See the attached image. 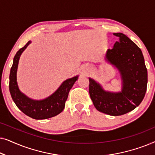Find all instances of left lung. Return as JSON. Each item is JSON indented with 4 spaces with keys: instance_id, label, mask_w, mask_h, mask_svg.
<instances>
[{
    "instance_id": "1",
    "label": "left lung",
    "mask_w": 155,
    "mask_h": 155,
    "mask_svg": "<svg viewBox=\"0 0 155 155\" xmlns=\"http://www.w3.org/2000/svg\"><path fill=\"white\" fill-rule=\"evenodd\" d=\"M119 41L107 52V60L119 71L122 91L106 92L94 80H90V95L99 111L120 116L135 109L142 102L147 90V71L140 48L123 33H114Z\"/></svg>"
}]
</instances>
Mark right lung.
Wrapping results in <instances>:
<instances>
[{"label":"right lung","instance_id":"1","mask_svg":"<svg viewBox=\"0 0 155 155\" xmlns=\"http://www.w3.org/2000/svg\"><path fill=\"white\" fill-rule=\"evenodd\" d=\"M30 43V41L27 42L14 57L9 77V90L12 100L25 114L35 119H46L58 115L63 111L69 91L78 80V76L65 80L54 94L45 99L37 101L28 98L19 90L17 83V70L20 55Z\"/></svg>","mask_w":155,"mask_h":155}]
</instances>
